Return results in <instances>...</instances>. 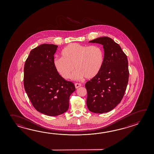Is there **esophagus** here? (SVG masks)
Here are the masks:
<instances>
[{"label": "esophagus", "instance_id": "esophagus-1", "mask_svg": "<svg viewBox=\"0 0 154 154\" xmlns=\"http://www.w3.org/2000/svg\"><path fill=\"white\" fill-rule=\"evenodd\" d=\"M82 86V84H79V83H75V86L76 88H79V87H80Z\"/></svg>", "mask_w": 154, "mask_h": 154}]
</instances>
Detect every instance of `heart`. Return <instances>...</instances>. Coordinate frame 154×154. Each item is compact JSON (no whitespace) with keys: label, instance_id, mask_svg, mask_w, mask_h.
<instances>
[{"label":"heart","instance_id":"b5f03b06","mask_svg":"<svg viewBox=\"0 0 154 154\" xmlns=\"http://www.w3.org/2000/svg\"><path fill=\"white\" fill-rule=\"evenodd\" d=\"M62 55V57L54 59L53 63L57 72L64 79L70 78L74 66L77 71L72 75V78H94L101 71L104 60V53L101 47L84 46L76 43L65 47Z\"/></svg>","mask_w":154,"mask_h":154}]
</instances>
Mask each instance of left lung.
<instances>
[{"mask_svg": "<svg viewBox=\"0 0 154 154\" xmlns=\"http://www.w3.org/2000/svg\"><path fill=\"white\" fill-rule=\"evenodd\" d=\"M88 42L103 45L105 53L101 71L85 84L86 105L93 113H106L114 109L125 95L129 79L127 57L120 46L108 37Z\"/></svg>", "mask_w": 154, "mask_h": 154, "instance_id": "left-lung-1", "label": "left lung"}]
</instances>
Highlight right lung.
Masks as SVG:
<instances>
[{"instance_id":"obj_1","label":"right lung","mask_w":154,"mask_h":154,"mask_svg":"<svg viewBox=\"0 0 154 154\" xmlns=\"http://www.w3.org/2000/svg\"><path fill=\"white\" fill-rule=\"evenodd\" d=\"M58 46L42 44L31 51L24 66L23 85L37 111L49 116L62 115L68 109L69 97L75 90L54 66Z\"/></svg>"}]
</instances>
